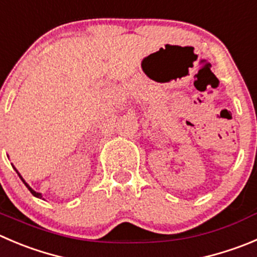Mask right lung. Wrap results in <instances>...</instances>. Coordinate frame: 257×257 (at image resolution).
<instances>
[{
	"mask_svg": "<svg viewBox=\"0 0 257 257\" xmlns=\"http://www.w3.org/2000/svg\"><path fill=\"white\" fill-rule=\"evenodd\" d=\"M12 168H14V169H15V170H16L17 175H19V177H20V179H21V180H23V183H24V184H25V185H26V188H28V189H29V190H30V192H31V194H33V195H34V197H36V198H40V199H44V198H43V194H41V193H38V192H35V190H34V189H33V188H31V187H30V185H29V184H28V183H26V182H25V179H24V178H23V177H21V174H20V173H19V172H17V169H16V168H15V167H14V165H12Z\"/></svg>",
	"mask_w": 257,
	"mask_h": 257,
	"instance_id": "1",
	"label": "right lung"
}]
</instances>
